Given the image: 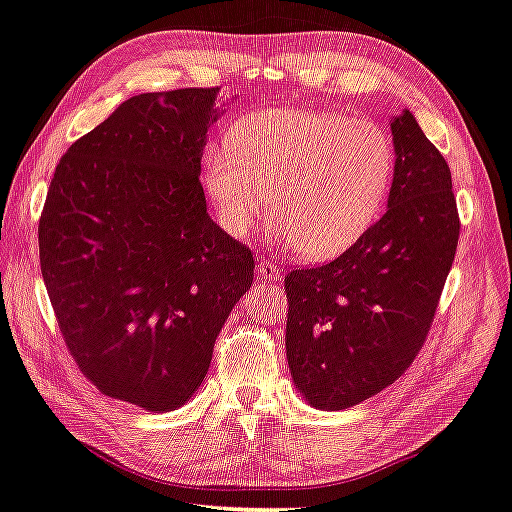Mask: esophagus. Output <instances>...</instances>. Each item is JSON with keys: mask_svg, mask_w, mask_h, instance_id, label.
Masks as SVG:
<instances>
[{"mask_svg": "<svg viewBox=\"0 0 512 512\" xmlns=\"http://www.w3.org/2000/svg\"><path fill=\"white\" fill-rule=\"evenodd\" d=\"M281 272H283L281 267L274 261H270V258H263V261L258 263V279H263V281L277 283L281 279Z\"/></svg>", "mask_w": 512, "mask_h": 512, "instance_id": "34e87169", "label": "esophagus"}]
</instances>
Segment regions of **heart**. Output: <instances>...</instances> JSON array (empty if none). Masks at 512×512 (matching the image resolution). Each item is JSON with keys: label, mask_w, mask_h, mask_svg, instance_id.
<instances>
[{"label": "heart", "mask_w": 512, "mask_h": 512, "mask_svg": "<svg viewBox=\"0 0 512 512\" xmlns=\"http://www.w3.org/2000/svg\"><path fill=\"white\" fill-rule=\"evenodd\" d=\"M393 171L396 151L382 128L306 109L242 119L203 155V183L224 231L247 238L272 194L277 235L309 261L338 256L371 229Z\"/></svg>", "instance_id": "obj_1"}]
</instances>
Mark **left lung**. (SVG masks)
Wrapping results in <instances>:
<instances>
[{
    "mask_svg": "<svg viewBox=\"0 0 512 512\" xmlns=\"http://www.w3.org/2000/svg\"><path fill=\"white\" fill-rule=\"evenodd\" d=\"M389 208L332 263L288 272L286 357L318 410H348L403 375L435 318L460 238L444 155L407 112L391 121Z\"/></svg>",
    "mask_w": 512,
    "mask_h": 512,
    "instance_id": "1",
    "label": "left lung"
}]
</instances>
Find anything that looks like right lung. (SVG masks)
<instances>
[{
	"instance_id": "right-lung-1",
	"label": "right lung",
	"mask_w": 512,
	"mask_h": 512,
	"mask_svg": "<svg viewBox=\"0 0 512 512\" xmlns=\"http://www.w3.org/2000/svg\"><path fill=\"white\" fill-rule=\"evenodd\" d=\"M219 86L141 93L68 148L38 222L41 272L86 380L151 412L208 373L254 256L212 222L201 155Z\"/></svg>"
}]
</instances>
